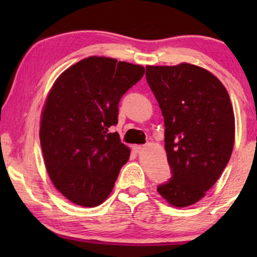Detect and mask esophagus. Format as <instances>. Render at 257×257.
Returning <instances> with one entry per match:
<instances>
[{"mask_svg":"<svg viewBox=\"0 0 257 257\" xmlns=\"http://www.w3.org/2000/svg\"><path fill=\"white\" fill-rule=\"evenodd\" d=\"M144 150H145V146H144V145H135V146H133V151H135L136 153L143 152Z\"/></svg>","mask_w":257,"mask_h":257,"instance_id":"34e87169","label":"esophagus"}]
</instances>
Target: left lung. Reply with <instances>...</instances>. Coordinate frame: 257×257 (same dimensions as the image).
Returning <instances> with one entry per match:
<instances>
[{"instance_id":"obj_1","label":"left lung","mask_w":257,"mask_h":257,"mask_svg":"<svg viewBox=\"0 0 257 257\" xmlns=\"http://www.w3.org/2000/svg\"><path fill=\"white\" fill-rule=\"evenodd\" d=\"M146 80L164 115L172 173L157 191L171 206H191L213 187L233 152L229 94L213 73L188 63L146 66Z\"/></svg>"}]
</instances>
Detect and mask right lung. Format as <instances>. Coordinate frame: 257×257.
I'll return each mask as SVG.
<instances>
[{
    "label": "right lung",
    "mask_w": 257,
    "mask_h": 257,
    "mask_svg": "<svg viewBox=\"0 0 257 257\" xmlns=\"http://www.w3.org/2000/svg\"><path fill=\"white\" fill-rule=\"evenodd\" d=\"M145 73L142 65L108 57L84 58L56 79L42 111L40 139L52 184L83 207L104 202L130 149L117 132L118 104Z\"/></svg>",
    "instance_id": "right-lung-1"
}]
</instances>
